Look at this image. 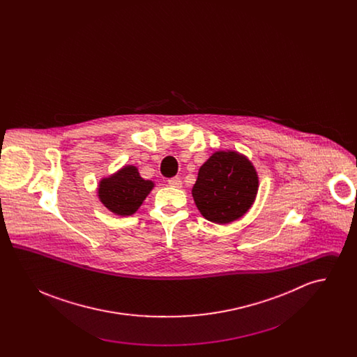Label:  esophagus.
Wrapping results in <instances>:
<instances>
[{"label": "esophagus", "mask_w": 357, "mask_h": 357, "mask_svg": "<svg viewBox=\"0 0 357 357\" xmlns=\"http://www.w3.org/2000/svg\"><path fill=\"white\" fill-rule=\"evenodd\" d=\"M169 185H170L171 187L181 188V187H182V181H181V178L175 176V178H171V179H169Z\"/></svg>", "instance_id": "1"}]
</instances>
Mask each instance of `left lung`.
Segmentation results:
<instances>
[{
  "mask_svg": "<svg viewBox=\"0 0 357 357\" xmlns=\"http://www.w3.org/2000/svg\"><path fill=\"white\" fill-rule=\"evenodd\" d=\"M259 186L253 163L237 151H215L198 171L191 190L207 221L225 225L242 218L253 206Z\"/></svg>",
  "mask_w": 357,
  "mask_h": 357,
  "instance_id": "1",
  "label": "left lung"
}]
</instances>
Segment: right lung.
Listing matches in <instances>:
<instances>
[{"mask_svg": "<svg viewBox=\"0 0 357 357\" xmlns=\"http://www.w3.org/2000/svg\"><path fill=\"white\" fill-rule=\"evenodd\" d=\"M153 186V181L143 179L135 166L128 165L102 178L98 187V197L111 213L128 217L135 214Z\"/></svg>", "mask_w": 357, "mask_h": 357, "instance_id": "obj_1", "label": "right lung"}]
</instances>
